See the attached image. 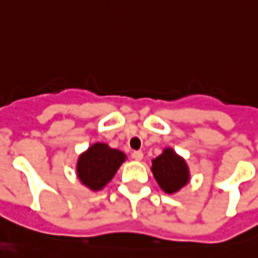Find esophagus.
<instances>
[{"label":"esophagus","mask_w":258,"mask_h":258,"mask_svg":"<svg viewBox=\"0 0 258 258\" xmlns=\"http://www.w3.org/2000/svg\"><path fill=\"white\" fill-rule=\"evenodd\" d=\"M132 157L135 160H136V161H140V160L143 159V153L140 152V150H138V152H133L132 153Z\"/></svg>","instance_id":"34e87169"}]
</instances>
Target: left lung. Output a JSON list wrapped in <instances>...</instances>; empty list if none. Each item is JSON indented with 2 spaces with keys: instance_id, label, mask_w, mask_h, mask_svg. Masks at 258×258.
I'll return each instance as SVG.
<instances>
[{
  "instance_id": "left-lung-1",
  "label": "left lung",
  "mask_w": 258,
  "mask_h": 258,
  "mask_svg": "<svg viewBox=\"0 0 258 258\" xmlns=\"http://www.w3.org/2000/svg\"><path fill=\"white\" fill-rule=\"evenodd\" d=\"M152 173L166 194H177L191 178L186 161L171 147H166L160 156L152 160Z\"/></svg>"
}]
</instances>
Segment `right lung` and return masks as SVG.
Segmentation results:
<instances>
[{
	"instance_id": "right-lung-1",
	"label": "right lung",
	"mask_w": 258,
	"mask_h": 258,
	"mask_svg": "<svg viewBox=\"0 0 258 258\" xmlns=\"http://www.w3.org/2000/svg\"><path fill=\"white\" fill-rule=\"evenodd\" d=\"M125 160L123 152L97 142L78 156L76 166L78 180L94 192L101 191L115 177Z\"/></svg>"
}]
</instances>
